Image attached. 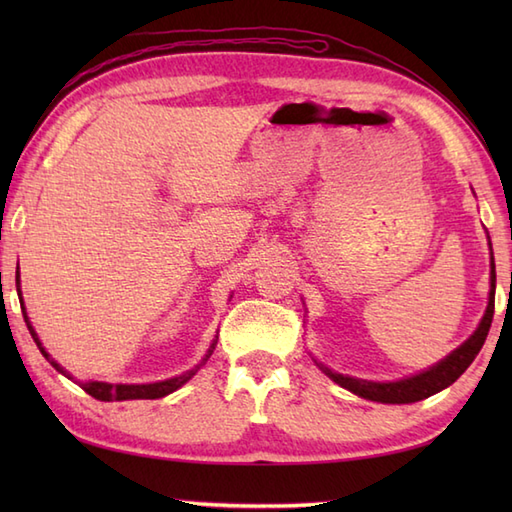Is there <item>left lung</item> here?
Instances as JSON below:
<instances>
[{
    "label": "left lung",
    "mask_w": 512,
    "mask_h": 512,
    "mask_svg": "<svg viewBox=\"0 0 512 512\" xmlns=\"http://www.w3.org/2000/svg\"><path fill=\"white\" fill-rule=\"evenodd\" d=\"M488 244H491V239H488ZM493 312H495V259H493V248H491V292H488V306H486L484 317L469 339H466L458 350H453L447 358H442L440 363L424 369L420 374L394 380V383H374V380L343 376V374L332 372L330 367H325L319 361L314 363H317L321 372L325 376H330L336 385H341L343 389L352 391V394L361 396L365 400L385 402V405H407V402H418L438 394L442 389H447L466 372V367L475 361V356L482 350L488 330H491Z\"/></svg>",
    "instance_id": "1"
}]
</instances>
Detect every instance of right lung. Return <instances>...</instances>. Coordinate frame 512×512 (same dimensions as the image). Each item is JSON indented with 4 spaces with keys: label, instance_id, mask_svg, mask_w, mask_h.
Returning a JSON list of instances; mask_svg holds the SVG:
<instances>
[{
    "label": "right lung",
    "instance_id": "obj_1",
    "mask_svg": "<svg viewBox=\"0 0 512 512\" xmlns=\"http://www.w3.org/2000/svg\"><path fill=\"white\" fill-rule=\"evenodd\" d=\"M17 295L21 297V290H19V266H17ZM19 303H21V312H24V321H26V325H28L32 339H35L37 347L41 350V354L48 358V363H50L54 369H57V372H61L63 376L72 378L57 361H54V358H50V354L46 352V347L41 345L35 328H32L30 321H28V314H26V308H24V299H19ZM215 343H217V339H213V343H211V347H209V352L204 354L200 365H195L193 369H189V372H184V374H180V376L160 380V383H147V385H112V383H99V380H88V383H79V385H81L83 391H88V394H90L92 398L103 400V402H114V400H154V398H162V396L171 394V391L180 389L184 383H187V380H191V378L195 376V372H198V369H200L206 361H209V356H211L213 350H215Z\"/></svg>",
    "mask_w": 512,
    "mask_h": 512
}]
</instances>
